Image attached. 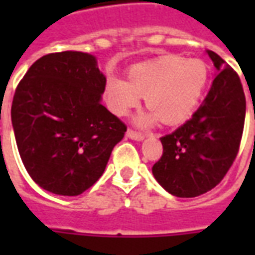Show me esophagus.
Segmentation results:
<instances>
[{
	"instance_id": "esophagus-1",
	"label": "esophagus",
	"mask_w": 255,
	"mask_h": 255,
	"mask_svg": "<svg viewBox=\"0 0 255 255\" xmlns=\"http://www.w3.org/2000/svg\"><path fill=\"white\" fill-rule=\"evenodd\" d=\"M127 136H128V138H131V139H135V140H143L144 133L138 132V131H133V129H131V128H128Z\"/></svg>"
}]
</instances>
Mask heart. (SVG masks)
Segmentation results:
<instances>
[{
    "label": "heart",
    "instance_id": "heart-1",
    "mask_svg": "<svg viewBox=\"0 0 255 255\" xmlns=\"http://www.w3.org/2000/svg\"><path fill=\"white\" fill-rule=\"evenodd\" d=\"M208 82L209 65L202 60L162 56L132 65L128 69L127 82L108 79L105 94L112 111L120 116L144 98L150 112L138 117L140 126H150L157 120L164 126H177L192 116Z\"/></svg>",
    "mask_w": 255,
    "mask_h": 255
}]
</instances>
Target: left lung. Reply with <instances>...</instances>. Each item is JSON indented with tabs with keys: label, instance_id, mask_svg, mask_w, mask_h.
Here are the masks:
<instances>
[{
	"label": "left lung",
	"instance_id": "1",
	"mask_svg": "<svg viewBox=\"0 0 255 255\" xmlns=\"http://www.w3.org/2000/svg\"><path fill=\"white\" fill-rule=\"evenodd\" d=\"M217 75L202 105L176 131L162 136V155L153 175L166 191L194 198L219 184L241 146L246 97L238 73L208 50Z\"/></svg>",
	"mask_w": 255,
	"mask_h": 255
}]
</instances>
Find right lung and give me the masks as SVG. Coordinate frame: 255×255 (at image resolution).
I'll use <instances>...</instances> for the list:
<instances>
[{"label":"right lung","mask_w":255,"mask_h":255,"mask_svg":"<svg viewBox=\"0 0 255 255\" xmlns=\"http://www.w3.org/2000/svg\"><path fill=\"white\" fill-rule=\"evenodd\" d=\"M105 84L94 56L82 52L43 56L17 84L14 138L24 168L43 190L75 197L102 176L127 131L101 104Z\"/></svg>","instance_id":"obj_1"}]
</instances>
